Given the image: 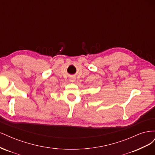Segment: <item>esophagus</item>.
I'll return each mask as SVG.
<instances>
[{
	"instance_id": "34e87169",
	"label": "esophagus",
	"mask_w": 155,
	"mask_h": 155,
	"mask_svg": "<svg viewBox=\"0 0 155 155\" xmlns=\"http://www.w3.org/2000/svg\"><path fill=\"white\" fill-rule=\"evenodd\" d=\"M70 81H71L72 82H74L75 81V79H70Z\"/></svg>"
}]
</instances>
